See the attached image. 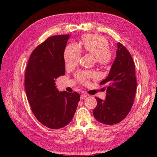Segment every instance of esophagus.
<instances>
[{
    "label": "esophagus",
    "instance_id": "obj_1",
    "mask_svg": "<svg viewBox=\"0 0 157 157\" xmlns=\"http://www.w3.org/2000/svg\"><path fill=\"white\" fill-rule=\"evenodd\" d=\"M87 96H88V95L87 94H82L81 96H80V99H85L86 98H87Z\"/></svg>",
    "mask_w": 157,
    "mask_h": 157
}]
</instances>
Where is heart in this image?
<instances>
[{
  "instance_id": "1",
  "label": "heart",
  "mask_w": 157,
  "mask_h": 157,
  "mask_svg": "<svg viewBox=\"0 0 157 157\" xmlns=\"http://www.w3.org/2000/svg\"><path fill=\"white\" fill-rule=\"evenodd\" d=\"M82 50L94 55L96 62L100 65H107L113 59V53L109 48V42L105 37L88 34L82 36L80 45L75 43L68 44L64 51V60L66 67L72 68L77 65L82 56ZM80 82L87 84L90 79L98 77L96 71H79L75 75Z\"/></svg>"
}]
</instances>
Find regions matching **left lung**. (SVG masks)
<instances>
[{
    "mask_svg": "<svg viewBox=\"0 0 157 157\" xmlns=\"http://www.w3.org/2000/svg\"><path fill=\"white\" fill-rule=\"evenodd\" d=\"M117 56L108 77L100 82L106 84L105 100L98 97L93 115L99 122L113 125L122 121L131 110L136 92L135 65L129 52L117 43Z\"/></svg>",
    "mask_w": 157,
    "mask_h": 157,
    "instance_id": "left-lung-1",
    "label": "left lung"
}]
</instances>
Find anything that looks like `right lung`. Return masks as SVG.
I'll list each match as a JSON object with an SVG mask.
<instances>
[{"instance_id": "right-lung-1", "label": "right lung", "mask_w": 157, "mask_h": 157, "mask_svg": "<svg viewBox=\"0 0 157 157\" xmlns=\"http://www.w3.org/2000/svg\"><path fill=\"white\" fill-rule=\"evenodd\" d=\"M69 35L48 38L33 51L27 65L25 88L31 111L41 124L59 129L72 120L80 101L77 92H59L56 79L65 75L64 50Z\"/></svg>"}]
</instances>
